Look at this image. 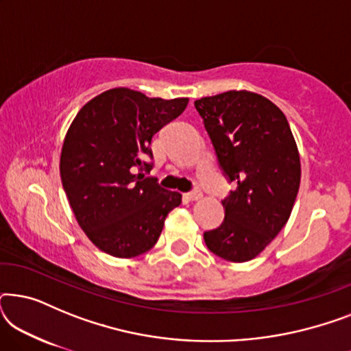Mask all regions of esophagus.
Here are the masks:
<instances>
[{
    "instance_id": "34e87169",
    "label": "esophagus",
    "mask_w": 351,
    "mask_h": 351,
    "mask_svg": "<svg viewBox=\"0 0 351 351\" xmlns=\"http://www.w3.org/2000/svg\"><path fill=\"white\" fill-rule=\"evenodd\" d=\"M185 198L190 199V201H198V199L203 198V193H201L199 190H193V191H190V193H186Z\"/></svg>"
}]
</instances>
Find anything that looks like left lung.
<instances>
[{
  "instance_id": "8db88e82",
  "label": "left lung",
  "mask_w": 351,
  "mask_h": 351,
  "mask_svg": "<svg viewBox=\"0 0 351 351\" xmlns=\"http://www.w3.org/2000/svg\"><path fill=\"white\" fill-rule=\"evenodd\" d=\"M219 165L237 189L222 201L225 219L206 246L230 262L256 258L281 232L300 186V155L285 113L251 90L195 100Z\"/></svg>"
}]
</instances>
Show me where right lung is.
Here are the masks:
<instances>
[{
  "label": "right lung",
  "mask_w": 351,
  "mask_h": 351,
  "mask_svg": "<svg viewBox=\"0 0 351 351\" xmlns=\"http://www.w3.org/2000/svg\"><path fill=\"white\" fill-rule=\"evenodd\" d=\"M189 99H158L113 88L90 99L66 131L60 179L76 222L93 244L113 257L150 251L172 209L182 203L145 177L152 138L186 108Z\"/></svg>",
  "instance_id": "1"
}]
</instances>
